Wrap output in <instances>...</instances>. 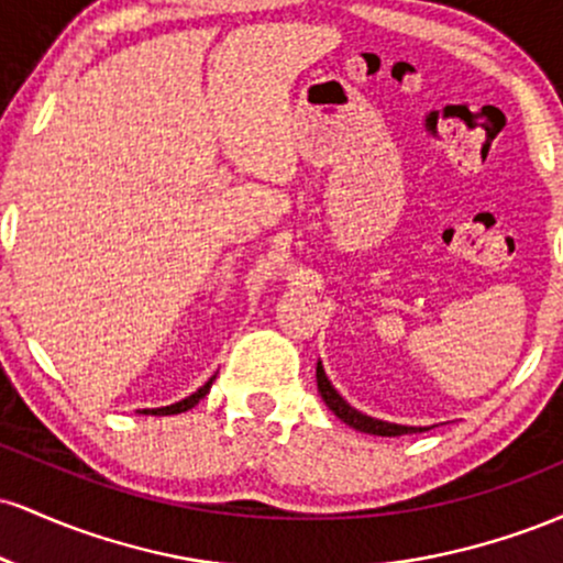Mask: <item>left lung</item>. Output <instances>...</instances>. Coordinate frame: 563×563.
Returning a JSON list of instances; mask_svg holds the SVG:
<instances>
[{
  "instance_id": "1",
  "label": "left lung",
  "mask_w": 563,
  "mask_h": 563,
  "mask_svg": "<svg viewBox=\"0 0 563 563\" xmlns=\"http://www.w3.org/2000/svg\"><path fill=\"white\" fill-rule=\"evenodd\" d=\"M318 389L322 394V399H325V405L331 407L335 416L341 418L346 426H352V429L357 431H365V434H376V437H402V434H416V426H399V423H386V421H376V418L371 416H363L360 410H354V407H349L344 402V397H341L339 391L333 389L331 380H328L325 371H322V365L318 363Z\"/></svg>"
}]
</instances>
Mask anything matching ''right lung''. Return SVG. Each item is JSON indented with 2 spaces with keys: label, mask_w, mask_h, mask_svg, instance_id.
I'll return each mask as SVG.
<instances>
[{
  "label": "right lung",
  "mask_w": 563,
  "mask_h": 563,
  "mask_svg": "<svg viewBox=\"0 0 563 563\" xmlns=\"http://www.w3.org/2000/svg\"><path fill=\"white\" fill-rule=\"evenodd\" d=\"M211 384H214V378L206 380V384L200 386V389H198L196 394H190V397L183 399V402L169 405V407H156V410H142V412H151V416H177V412H185V410H190V407H196V405L200 402V399H203L206 394H209Z\"/></svg>",
  "instance_id": "1"
}]
</instances>
